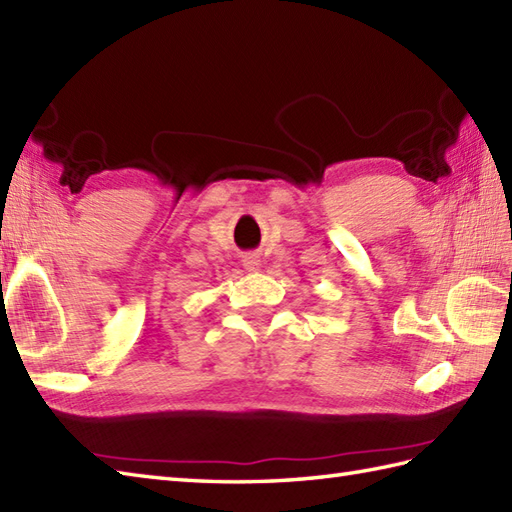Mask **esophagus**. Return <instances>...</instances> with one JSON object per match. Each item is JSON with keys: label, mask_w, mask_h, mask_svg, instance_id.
<instances>
[{"label": "esophagus", "mask_w": 512, "mask_h": 512, "mask_svg": "<svg viewBox=\"0 0 512 512\" xmlns=\"http://www.w3.org/2000/svg\"><path fill=\"white\" fill-rule=\"evenodd\" d=\"M242 262H244V268L248 270V273H257L259 266H262V262H259L257 255H244Z\"/></svg>", "instance_id": "1"}]
</instances>
